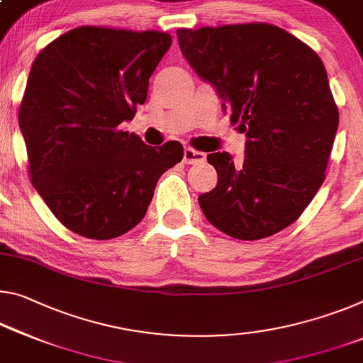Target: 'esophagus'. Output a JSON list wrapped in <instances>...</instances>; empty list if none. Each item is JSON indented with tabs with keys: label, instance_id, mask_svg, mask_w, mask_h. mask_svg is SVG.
<instances>
[{
	"label": "esophagus",
	"instance_id": "obj_1",
	"mask_svg": "<svg viewBox=\"0 0 363 363\" xmlns=\"http://www.w3.org/2000/svg\"><path fill=\"white\" fill-rule=\"evenodd\" d=\"M202 161H205V153L194 150L191 147L184 148V163L195 164V163H202Z\"/></svg>",
	"mask_w": 363,
	"mask_h": 363
}]
</instances>
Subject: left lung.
Returning <instances> with one entry per match:
<instances>
[{"label": "left lung", "mask_w": 363, "mask_h": 363, "mask_svg": "<svg viewBox=\"0 0 363 363\" xmlns=\"http://www.w3.org/2000/svg\"><path fill=\"white\" fill-rule=\"evenodd\" d=\"M195 72L216 89L223 111L245 132V157L210 153L218 184L199 197L213 226L240 240L294 223L325 181L339 113L320 56L272 24L179 28Z\"/></svg>", "instance_id": "1"}]
</instances>
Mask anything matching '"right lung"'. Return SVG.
<instances>
[{
  "instance_id": "add662e5",
  "label": "right lung",
  "mask_w": 363,
  "mask_h": 363,
  "mask_svg": "<svg viewBox=\"0 0 363 363\" xmlns=\"http://www.w3.org/2000/svg\"><path fill=\"white\" fill-rule=\"evenodd\" d=\"M172 38L164 32L77 27L33 61L19 125L33 187L67 229L123 235L145 216L155 186L179 163V142L145 145L118 129L147 100L148 79Z\"/></svg>"
}]
</instances>
